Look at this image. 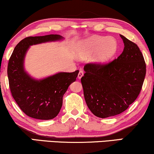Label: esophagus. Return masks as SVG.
Listing matches in <instances>:
<instances>
[{
	"mask_svg": "<svg viewBox=\"0 0 154 154\" xmlns=\"http://www.w3.org/2000/svg\"><path fill=\"white\" fill-rule=\"evenodd\" d=\"M83 74H84V73H83V71H82V70H81L79 71V74H78V78H79V79H81L82 77L83 76Z\"/></svg>",
	"mask_w": 154,
	"mask_h": 154,
	"instance_id": "1",
	"label": "esophagus"
}]
</instances>
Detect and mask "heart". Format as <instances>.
I'll return each instance as SVG.
<instances>
[{
  "instance_id": "heart-1",
  "label": "heart",
  "mask_w": 154,
  "mask_h": 154,
  "mask_svg": "<svg viewBox=\"0 0 154 154\" xmlns=\"http://www.w3.org/2000/svg\"><path fill=\"white\" fill-rule=\"evenodd\" d=\"M118 50V43L112 38L93 35L80 41L75 45V55L80 60H85L90 55V62L97 66L110 62Z\"/></svg>"
}]
</instances>
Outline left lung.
I'll list each match as a JSON object with an SVG mask.
<instances>
[{
    "instance_id": "obj_1",
    "label": "left lung",
    "mask_w": 154,
    "mask_h": 154,
    "mask_svg": "<svg viewBox=\"0 0 154 154\" xmlns=\"http://www.w3.org/2000/svg\"><path fill=\"white\" fill-rule=\"evenodd\" d=\"M120 36L124 43L122 54L109 64H87L81 78L84 97L94 116L108 118L120 114L137 97L146 75V64L138 46Z\"/></svg>"
}]
</instances>
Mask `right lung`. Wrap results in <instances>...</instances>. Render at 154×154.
<instances>
[{
    "mask_svg": "<svg viewBox=\"0 0 154 154\" xmlns=\"http://www.w3.org/2000/svg\"><path fill=\"white\" fill-rule=\"evenodd\" d=\"M62 35L51 34L25 38L14 48L8 66V76L12 95L28 116L40 120L55 118L62 106V98L69 86L79 74L59 72L42 79H35L24 69L25 56L30 46L62 41Z\"/></svg>",
    "mask_w": 154,
    "mask_h": 154,
    "instance_id": "1",
    "label": "right lung"
}]
</instances>
